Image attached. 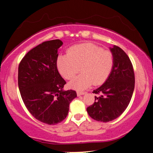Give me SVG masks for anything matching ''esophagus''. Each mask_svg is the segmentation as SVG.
<instances>
[{"mask_svg": "<svg viewBox=\"0 0 153 153\" xmlns=\"http://www.w3.org/2000/svg\"><path fill=\"white\" fill-rule=\"evenodd\" d=\"M85 94V92H80V91H77V96H81V95H83Z\"/></svg>", "mask_w": 153, "mask_h": 153, "instance_id": "34e87169", "label": "esophagus"}]
</instances>
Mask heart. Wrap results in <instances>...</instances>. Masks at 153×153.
I'll use <instances>...</instances> for the list:
<instances>
[{
	"instance_id": "obj_1",
	"label": "heart",
	"mask_w": 153,
	"mask_h": 153,
	"mask_svg": "<svg viewBox=\"0 0 153 153\" xmlns=\"http://www.w3.org/2000/svg\"><path fill=\"white\" fill-rule=\"evenodd\" d=\"M57 68L64 78L70 80L81 70L82 73L70 82V86L82 90L93 83L103 84L113 70L114 54L110 50L92 43H83L72 46L68 54L57 59Z\"/></svg>"
}]
</instances>
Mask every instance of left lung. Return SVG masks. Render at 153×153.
I'll return each instance as SVG.
<instances>
[{"label":"left lung","mask_w":153,"mask_h":153,"mask_svg":"<svg viewBox=\"0 0 153 153\" xmlns=\"http://www.w3.org/2000/svg\"><path fill=\"white\" fill-rule=\"evenodd\" d=\"M114 56V65L110 76L92 93L94 103L87 108L90 117L101 122L117 119L128 107L134 88V73L131 61L121 48H110Z\"/></svg>","instance_id":"left-lung-1"}]
</instances>
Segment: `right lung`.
Here are the masks:
<instances>
[{"label":"right lung","instance_id":"add662e5","mask_svg":"<svg viewBox=\"0 0 153 153\" xmlns=\"http://www.w3.org/2000/svg\"><path fill=\"white\" fill-rule=\"evenodd\" d=\"M59 39L43 42L25 55L19 65L18 84L23 103L41 122L55 125L68 116L76 91H63L66 81L57 69Z\"/></svg>","mask_w":153,"mask_h":153}]
</instances>
